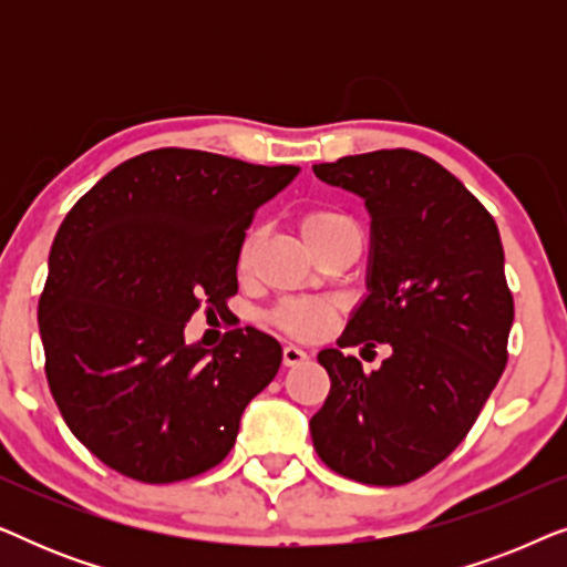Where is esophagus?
Here are the masks:
<instances>
[{
    "instance_id": "34e87169",
    "label": "esophagus",
    "mask_w": 567,
    "mask_h": 567,
    "mask_svg": "<svg viewBox=\"0 0 567 567\" xmlns=\"http://www.w3.org/2000/svg\"><path fill=\"white\" fill-rule=\"evenodd\" d=\"M309 359L307 351H301L299 346H284V367H299Z\"/></svg>"
}]
</instances>
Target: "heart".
I'll return each mask as SVG.
<instances>
[{
	"instance_id": "obj_1",
	"label": "heart",
	"mask_w": 567,
	"mask_h": 567,
	"mask_svg": "<svg viewBox=\"0 0 567 567\" xmlns=\"http://www.w3.org/2000/svg\"><path fill=\"white\" fill-rule=\"evenodd\" d=\"M299 231L315 255L324 250L328 245L338 243L340 237L361 235L359 221H355L351 214L340 212V208H309L307 214H301ZM262 237H266V229L250 227L243 235V239H239L235 258L239 276H247L252 270L262 247ZM336 312L338 305L330 299H293L278 305L274 312H270V322H274L278 330H284L286 336L309 340L322 336V332L330 328L332 320H336Z\"/></svg>"
}]
</instances>
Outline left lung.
Listing matches in <instances>:
<instances>
[{"mask_svg": "<svg viewBox=\"0 0 567 567\" xmlns=\"http://www.w3.org/2000/svg\"><path fill=\"white\" fill-rule=\"evenodd\" d=\"M312 169L371 214L369 297L338 346H392L371 374L338 348L317 353L330 394L309 421L315 449L355 483H413L462 444L506 369L514 297L498 227L421 152L379 150Z\"/></svg>", "mask_w": 567, "mask_h": 567, "instance_id": "1", "label": "left lung"}]
</instances>
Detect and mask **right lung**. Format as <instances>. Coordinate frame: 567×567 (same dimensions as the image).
<instances>
[{
    "mask_svg": "<svg viewBox=\"0 0 567 567\" xmlns=\"http://www.w3.org/2000/svg\"><path fill=\"white\" fill-rule=\"evenodd\" d=\"M297 173L167 146L111 169L61 221L38 301L45 379L74 436L111 470L177 483L235 446L281 346L235 328L206 351L183 330L200 307L227 312L239 239Z\"/></svg>",
    "mask_w": 567,
    "mask_h": 567,
    "instance_id": "right-lung-1",
    "label": "right lung"
}]
</instances>
